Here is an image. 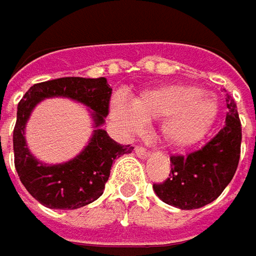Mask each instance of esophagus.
I'll return each instance as SVG.
<instances>
[{
    "label": "esophagus",
    "instance_id": "obj_1",
    "mask_svg": "<svg viewBox=\"0 0 256 256\" xmlns=\"http://www.w3.org/2000/svg\"><path fill=\"white\" fill-rule=\"evenodd\" d=\"M136 154H137L138 157H142V158H144V157H147V156L150 154V152H148L146 147L137 146V147H136Z\"/></svg>",
    "mask_w": 256,
    "mask_h": 256
}]
</instances>
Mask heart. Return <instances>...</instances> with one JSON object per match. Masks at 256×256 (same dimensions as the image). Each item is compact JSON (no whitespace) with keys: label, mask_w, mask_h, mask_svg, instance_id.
<instances>
[{"label":"heart","mask_w":256,"mask_h":256,"mask_svg":"<svg viewBox=\"0 0 256 256\" xmlns=\"http://www.w3.org/2000/svg\"><path fill=\"white\" fill-rule=\"evenodd\" d=\"M218 114V102L196 86L166 84L146 90L131 104L114 102L112 115L119 125L136 132L144 120L162 119L160 138L172 148H188L206 137Z\"/></svg>","instance_id":"obj_1"}]
</instances>
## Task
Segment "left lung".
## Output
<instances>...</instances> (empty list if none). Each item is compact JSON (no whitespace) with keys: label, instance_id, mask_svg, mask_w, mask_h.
I'll return each mask as SVG.
<instances>
[{"label":"left lung","instance_id":"1","mask_svg":"<svg viewBox=\"0 0 256 256\" xmlns=\"http://www.w3.org/2000/svg\"><path fill=\"white\" fill-rule=\"evenodd\" d=\"M223 128L200 150L170 157L169 178L153 184L157 196L176 208L195 210L212 202L230 184L240 158L242 125L236 103L226 94Z\"/></svg>","mask_w":256,"mask_h":256}]
</instances>
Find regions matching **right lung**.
I'll return each mask as SVG.
<instances>
[{
  "label": "right lung",
  "instance_id": "1",
  "mask_svg": "<svg viewBox=\"0 0 256 256\" xmlns=\"http://www.w3.org/2000/svg\"><path fill=\"white\" fill-rule=\"evenodd\" d=\"M64 96L82 101L94 110L98 130L89 146L76 159L64 165H44L30 154L24 128L30 112L40 100ZM112 88L104 77L82 78L62 77L33 84L17 108V120L12 131L14 166L28 194L54 210H76L96 201L104 190L115 158L128 154L134 147L119 144L99 130L109 114Z\"/></svg>",
  "mask_w": 256,
  "mask_h": 256
}]
</instances>
